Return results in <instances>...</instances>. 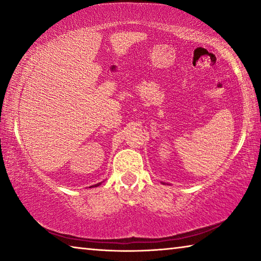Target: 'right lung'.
Instances as JSON below:
<instances>
[{
    "instance_id": "1",
    "label": "right lung",
    "mask_w": 261,
    "mask_h": 261,
    "mask_svg": "<svg viewBox=\"0 0 261 261\" xmlns=\"http://www.w3.org/2000/svg\"><path fill=\"white\" fill-rule=\"evenodd\" d=\"M101 183H98V184H95V185H92V187H90V188H94V187H99Z\"/></svg>"
}]
</instances>
